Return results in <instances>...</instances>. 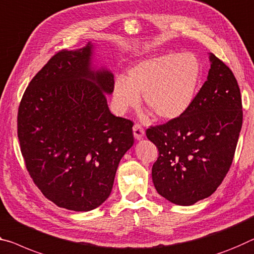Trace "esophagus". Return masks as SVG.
<instances>
[{
  "mask_svg": "<svg viewBox=\"0 0 254 254\" xmlns=\"http://www.w3.org/2000/svg\"><path fill=\"white\" fill-rule=\"evenodd\" d=\"M133 135L135 140H141L144 135V130L139 126V124H134L133 127Z\"/></svg>",
  "mask_w": 254,
  "mask_h": 254,
  "instance_id": "1",
  "label": "esophagus"
}]
</instances>
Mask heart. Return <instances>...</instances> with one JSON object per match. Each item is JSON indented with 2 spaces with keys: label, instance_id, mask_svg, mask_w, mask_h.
Instances as JSON below:
<instances>
[{
  "label": "heart",
  "instance_id": "b5f03b06",
  "mask_svg": "<svg viewBox=\"0 0 254 254\" xmlns=\"http://www.w3.org/2000/svg\"><path fill=\"white\" fill-rule=\"evenodd\" d=\"M199 61L191 53H166L142 60L127 71V80L113 86V103L120 113L144 105L160 120H174L189 110L200 81Z\"/></svg>",
  "mask_w": 254,
  "mask_h": 254
}]
</instances>
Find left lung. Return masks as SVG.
Segmentation results:
<instances>
[{
  "label": "left lung",
  "instance_id": "8db88e82",
  "mask_svg": "<svg viewBox=\"0 0 254 254\" xmlns=\"http://www.w3.org/2000/svg\"><path fill=\"white\" fill-rule=\"evenodd\" d=\"M207 81L180 118L150 127L159 156L151 170L157 192L191 206L210 196L231 167L242 127V98L232 70L212 53Z\"/></svg>",
  "mask_w": 254,
  "mask_h": 254
}]
</instances>
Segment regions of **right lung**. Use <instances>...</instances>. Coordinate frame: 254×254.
Here are the masks:
<instances>
[{"mask_svg": "<svg viewBox=\"0 0 254 254\" xmlns=\"http://www.w3.org/2000/svg\"><path fill=\"white\" fill-rule=\"evenodd\" d=\"M94 45L56 53L31 80L18 111V138L34 183L56 206L90 211L110 196L133 146V123L107 105L114 74L92 65Z\"/></svg>", "mask_w": 254, "mask_h": 254, "instance_id": "add662e5", "label": "right lung"}]
</instances>
